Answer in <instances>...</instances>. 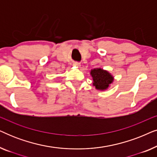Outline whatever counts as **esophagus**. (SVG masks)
I'll list each match as a JSON object with an SVG mask.
<instances>
[{
	"mask_svg": "<svg viewBox=\"0 0 157 157\" xmlns=\"http://www.w3.org/2000/svg\"><path fill=\"white\" fill-rule=\"evenodd\" d=\"M74 66H76V67H79V66H81V64H80V63H78V62H74Z\"/></svg>",
	"mask_w": 157,
	"mask_h": 157,
	"instance_id": "esophagus-1",
	"label": "esophagus"
}]
</instances>
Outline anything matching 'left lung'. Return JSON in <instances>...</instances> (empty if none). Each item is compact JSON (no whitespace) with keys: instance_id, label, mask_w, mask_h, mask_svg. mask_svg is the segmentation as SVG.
Here are the masks:
<instances>
[{"instance_id":"left-lung-1","label":"left lung","mask_w":157,"mask_h":157,"mask_svg":"<svg viewBox=\"0 0 157 157\" xmlns=\"http://www.w3.org/2000/svg\"><path fill=\"white\" fill-rule=\"evenodd\" d=\"M93 78V86L96 89L104 91L110 86L113 81V77L110 73L101 68H94L90 73Z\"/></svg>"}]
</instances>
